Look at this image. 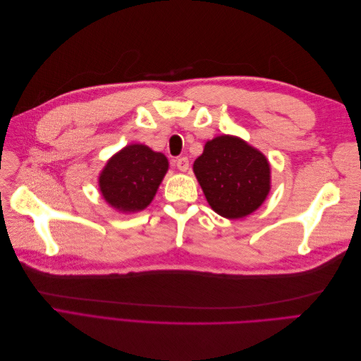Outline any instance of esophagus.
Masks as SVG:
<instances>
[{
  "label": "esophagus",
  "mask_w": 361,
  "mask_h": 361,
  "mask_svg": "<svg viewBox=\"0 0 361 361\" xmlns=\"http://www.w3.org/2000/svg\"><path fill=\"white\" fill-rule=\"evenodd\" d=\"M176 167L180 170V171H187L188 167H190V159L187 157H180L176 159Z\"/></svg>",
  "instance_id": "34e87169"
}]
</instances>
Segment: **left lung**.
Instances as JSON below:
<instances>
[{
    "mask_svg": "<svg viewBox=\"0 0 361 361\" xmlns=\"http://www.w3.org/2000/svg\"><path fill=\"white\" fill-rule=\"evenodd\" d=\"M194 173L212 209L224 218L255 212L269 192V164L245 141L221 135L207 141Z\"/></svg>",
    "mask_w": 361,
    "mask_h": 361,
    "instance_id": "1",
    "label": "left lung"
}]
</instances>
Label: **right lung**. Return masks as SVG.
Returning <instances> with one entry per match:
<instances>
[{"instance_id": "obj_1", "label": "right lung", "mask_w": 361, "mask_h": 361, "mask_svg": "<svg viewBox=\"0 0 361 361\" xmlns=\"http://www.w3.org/2000/svg\"><path fill=\"white\" fill-rule=\"evenodd\" d=\"M169 169L159 152L143 145H130L120 150L99 176L104 199L122 212H137L152 202Z\"/></svg>"}]
</instances>
